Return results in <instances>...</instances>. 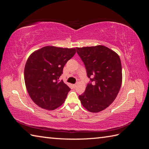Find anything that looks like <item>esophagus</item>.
<instances>
[{"label":"esophagus","instance_id":"obj_1","mask_svg":"<svg viewBox=\"0 0 149 149\" xmlns=\"http://www.w3.org/2000/svg\"><path fill=\"white\" fill-rule=\"evenodd\" d=\"M77 85H78L77 84H73V87H74V88H76V86H77Z\"/></svg>","mask_w":149,"mask_h":149}]
</instances>
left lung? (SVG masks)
I'll list each match as a JSON object with an SVG mask.
<instances>
[{"instance_id":"1","label":"left lung","mask_w":149,"mask_h":149,"mask_svg":"<svg viewBox=\"0 0 149 149\" xmlns=\"http://www.w3.org/2000/svg\"><path fill=\"white\" fill-rule=\"evenodd\" d=\"M76 52L93 82L88 84L79 99L85 109L96 113L111 104L119 92L123 81L120 58L102 45L76 48Z\"/></svg>"}]
</instances>
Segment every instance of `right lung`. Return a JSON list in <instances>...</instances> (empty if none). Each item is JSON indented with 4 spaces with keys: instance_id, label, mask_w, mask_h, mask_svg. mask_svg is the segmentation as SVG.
<instances>
[{
    "instance_id": "right-lung-1",
    "label": "right lung",
    "mask_w": 149,
    "mask_h": 149,
    "mask_svg": "<svg viewBox=\"0 0 149 149\" xmlns=\"http://www.w3.org/2000/svg\"><path fill=\"white\" fill-rule=\"evenodd\" d=\"M75 53L76 48L47 46L29 57L24 69L25 83L31 100L40 107L52 111L65 102L71 89L59 78Z\"/></svg>"
}]
</instances>
